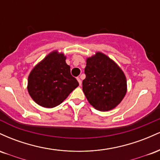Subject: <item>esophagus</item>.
Wrapping results in <instances>:
<instances>
[{"label": "esophagus", "instance_id": "esophagus-1", "mask_svg": "<svg viewBox=\"0 0 160 160\" xmlns=\"http://www.w3.org/2000/svg\"><path fill=\"white\" fill-rule=\"evenodd\" d=\"M77 80H78V81L79 82V84H80V86H81L82 81H81V80H80V78H77Z\"/></svg>", "mask_w": 160, "mask_h": 160}]
</instances>
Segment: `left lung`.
<instances>
[{"instance_id":"left-lung-1","label":"left lung","mask_w":160,"mask_h":160,"mask_svg":"<svg viewBox=\"0 0 160 160\" xmlns=\"http://www.w3.org/2000/svg\"><path fill=\"white\" fill-rule=\"evenodd\" d=\"M82 91L89 103L100 111L114 109L127 92L126 75L116 62L102 52L86 58Z\"/></svg>"}]
</instances>
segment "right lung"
<instances>
[{"mask_svg": "<svg viewBox=\"0 0 160 160\" xmlns=\"http://www.w3.org/2000/svg\"><path fill=\"white\" fill-rule=\"evenodd\" d=\"M65 60L63 52L54 50L33 68L28 78L27 89L38 105L56 107L79 86Z\"/></svg>", "mask_w": 160, "mask_h": 160, "instance_id": "obj_1", "label": "right lung"}]
</instances>
